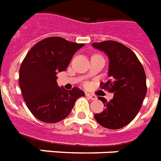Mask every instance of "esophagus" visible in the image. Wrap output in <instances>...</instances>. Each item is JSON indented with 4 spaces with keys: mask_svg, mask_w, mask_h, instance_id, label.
Instances as JSON below:
<instances>
[{
    "mask_svg": "<svg viewBox=\"0 0 161 161\" xmlns=\"http://www.w3.org/2000/svg\"><path fill=\"white\" fill-rule=\"evenodd\" d=\"M86 96L88 97V98H90L91 100H92V101H95V100H96V99H97V97H96L95 95H92V94L86 93Z\"/></svg>",
    "mask_w": 161,
    "mask_h": 161,
    "instance_id": "1",
    "label": "esophagus"
}]
</instances>
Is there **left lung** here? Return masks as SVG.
I'll return each instance as SVG.
<instances>
[{
  "mask_svg": "<svg viewBox=\"0 0 161 161\" xmlns=\"http://www.w3.org/2000/svg\"><path fill=\"white\" fill-rule=\"evenodd\" d=\"M92 46L109 57L110 79L101 83V89L114 94L109 102L99 97L105 108L94 116L103 127L120 129L130 124L141 110L147 91L146 72L136 54L119 42L106 41L92 43Z\"/></svg>",
  "mask_w": 161,
  "mask_h": 161,
  "instance_id": "1",
  "label": "left lung"
}]
</instances>
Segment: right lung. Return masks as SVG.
Returning a JSON list of instances; mask_svg holds the SVG:
<instances>
[{"label": "right lung", "instance_id": "right-lung-1", "mask_svg": "<svg viewBox=\"0 0 161 161\" xmlns=\"http://www.w3.org/2000/svg\"><path fill=\"white\" fill-rule=\"evenodd\" d=\"M84 44L52 36L35 45L20 67V85L24 101L36 118L56 123L70 115L75 102L85 93L79 88L59 87L58 72L67 69L72 56Z\"/></svg>", "mask_w": 161, "mask_h": 161}]
</instances>
